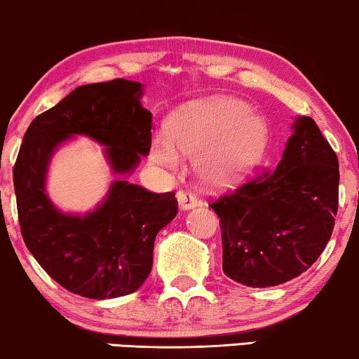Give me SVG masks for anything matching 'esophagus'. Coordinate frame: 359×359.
<instances>
[{
	"label": "esophagus",
	"instance_id": "1",
	"mask_svg": "<svg viewBox=\"0 0 359 359\" xmlns=\"http://www.w3.org/2000/svg\"><path fill=\"white\" fill-rule=\"evenodd\" d=\"M177 200H179V205H180L182 210L195 208V206L200 203L198 198H196V196L191 194V191H179Z\"/></svg>",
	"mask_w": 359,
	"mask_h": 359
}]
</instances>
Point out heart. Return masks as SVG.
<instances>
[{
  "mask_svg": "<svg viewBox=\"0 0 359 359\" xmlns=\"http://www.w3.org/2000/svg\"><path fill=\"white\" fill-rule=\"evenodd\" d=\"M165 138L151 144V159L164 169L179 165L180 153L195 156L201 177L215 185L234 184L257 164L266 143L265 120L232 97L196 100L174 114Z\"/></svg>",
  "mask_w": 359,
  "mask_h": 359,
  "instance_id": "1",
  "label": "heart"
}]
</instances>
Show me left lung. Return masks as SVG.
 I'll return each mask as SVG.
<instances>
[{
	"label": "left lung",
	"mask_w": 359,
	"mask_h": 359,
	"mask_svg": "<svg viewBox=\"0 0 359 359\" xmlns=\"http://www.w3.org/2000/svg\"><path fill=\"white\" fill-rule=\"evenodd\" d=\"M273 170L210 203L219 218L223 271L252 287L276 286L309 269L329 242L338 210V159L311 117Z\"/></svg>",
	"instance_id": "8db88e82"
}]
</instances>
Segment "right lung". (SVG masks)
<instances>
[{"instance_id":"1","label":"right lung","mask_w":359,"mask_h":359,"mask_svg":"<svg viewBox=\"0 0 359 359\" xmlns=\"http://www.w3.org/2000/svg\"><path fill=\"white\" fill-rule=\"evenodd\" d=\"M141 84L127 79L79 86L37 115L13 169L19 226L27 249L65 290L110 299L138 290L153 266L154 239L177 215L174 191L153 194L117 180L93 213L63 215L45 195V172L57 146L86 135L107 146L115 174H127L151 149L153 115L140 105Z\"/></svg>"}]
</instances>
